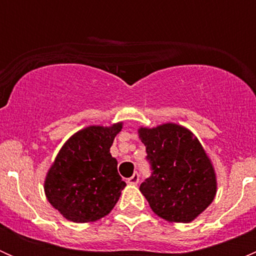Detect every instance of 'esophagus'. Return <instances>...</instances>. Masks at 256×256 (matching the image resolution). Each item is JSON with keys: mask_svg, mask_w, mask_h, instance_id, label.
I'll return each instance as SVG.
<instances>
[{"mask_svg": "<svg viewBox=\"0 0 256 256\" xmlns=\"http://www.w3.org/2000/svg\"><path fill=\"white\" fill-rule=\"evenodd\" d=\"M138 180H140V174H138V172H135L132 176H131L130 178H128V182L130 183V184H138Z\"/></svg>", "mask_w": 256, "mask_h": 256, "instance_id": "1", "label": "esophagus"}]
</instances>
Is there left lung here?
I'll return each mask as SVG.
<instances>
[{
	"mask_svg": "<svg viewBox=\"0 0 256 256\" xmlns=\"http://www.w3.org/2000/svg\"><path fill=\"white\" fill-rule=\"evenodd\" d=\"M138 134L151 170L140 186L150 207L166 220H193L213 202L216 190L214 170L202 144L176 124L141 128Z\"/></svg>",
	"mask_w": 256,
	"mask_h": 256,
	"instance_id": "1",
	"label": "left lung"
}]
</instances>
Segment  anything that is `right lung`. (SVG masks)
Segmentation results:
<instances>
[{
  "label": "right lung",
  "mask_w": 256,
  "mask_h": 256,
  "mask_svg": "<svg viewBox=\"0 0 256 256\" xmlns=\"http://www.w3.org/2000/svg\"><path fill=\"white\" fill-rule=\"evenodd\" d=\"M121 122L112 128L89 126L62 147L44 183L49 203L66 219L86 223L112 212L126 183L110 154Z\"/></svg>",
  "instance_id": "1"
}]
</instances>
